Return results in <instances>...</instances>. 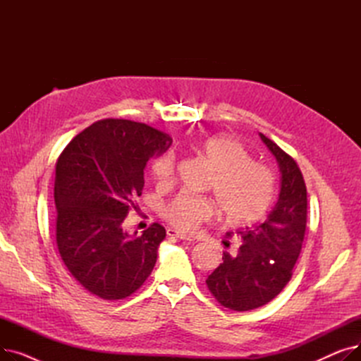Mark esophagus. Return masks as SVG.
Segmentation results:
<instances>
[{"label":"esophagus","instance_id":"obj_1","mask_svg":"<svg viewBox=\"0 0 361 361\" xmlns=\"http://www.w3.org/2000/svg\"><path fill=\"white\" fill-rule=\"evenodd\" d=\"M166 234H168L169 237H174V238L183 240V241H193V237L187 235V234H184V233H180V231H177V230H173V228H168V230H166Z\"/></svg>","mask_w":361,"mask_h":361}]
</instances>
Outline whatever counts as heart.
I'll list each match as a JSON object with an SVG mask.
<instances>
[{
	"mask_svg": "<svg viewBox=\"0 0 361 361\" xmlns=\"http://www.w3.org/2000/svg\"><path fill=\"white\" fill-rule=\"evenodd\" d=\"M197 155L214 171L211 188L221 215L231 224H249L260 219L272 204L276 192L274 171L255 161L245 146L231 136H211L196 146ZM176 157L173 152L152 161L150 174L164 185L174 177ZM164 218L181 231H195L215 215L212 202L204 197L178 195L162 209Z\"/></svg>",
	"mask_w": 361,
	"mask_h": 361,
	"instance_id": "heart-1",
	"label": "heart"
}]
</instances>
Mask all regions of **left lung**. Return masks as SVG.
Segmentation results:
<instances>
[{
    "label": "left lung",
    "instance_id": "8db88e82",
    "mask_svg": "<svg viewBox=\"0 0 361 361\" xmlns=\"http://www.w3.org/2000/svg\"><path fill=\"white\" fill-rule=\"evenodd\" d=\"M260 137L279 164V199L263 224L225 234L241 240L238 249L234 255L224 252V262L206 279L219 305L235 312L268 305L283 290L306 234L307 188L301 171L286 150L262 133Z\"/></svg>",
    "mask_w": 361,
    "mask_h": 361
}]
</instances>
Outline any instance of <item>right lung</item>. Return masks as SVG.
I'll return each mask as SVG.
<instances>
[{"mask_svg": "<svg viewBox=\"0 0 361 361\" xmlns=\"http://www.w3.org/2000/svg\"><path fill=\"white\" fill-rule=\"evenodd\" d=\"M171 137L145 123L105 118L79 133L55 164V240L66 268L102 300L136 293L154 271L165 228L154 222L139 237L123 231L137 209L143 169Z\"/></svg>", "mask_w": 361, "mask_h": 361, "instance_id": "obj_1", "label": "right lung"}]
</instances>
